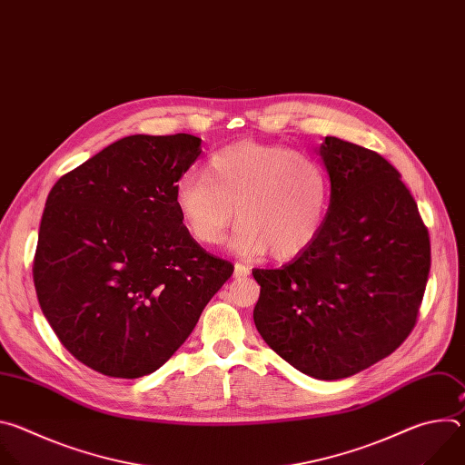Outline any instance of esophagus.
I'll return each instance as SVG.
<instances>
[{
    "mask_svg": "<svg viewBox=\"0 0 465 465\" xmlns=\"http://www.w3.org/2000/svg\"><path fill=\"white\" fill-rule=\"evenodd\" d=\"M248 274H250V269L246 267L244 262H235V271H233L235 278H246Z\"/></svg>",
    "mask_w": 465,
    "mask_h": 465,
    "instance_id": "obj_1",
    "label": "esophagus"
}]
</instances>
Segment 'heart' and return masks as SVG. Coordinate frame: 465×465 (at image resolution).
Listing matches in <instances>:
<instances>
[{"mask_svg": "<svg viewBox=\"0 0 465 465\" xmlns=\"http://www.w3.org/2000/svg\"><path fill=\"white\" fill-rule=\"evenodd\" d=\"M331 185L314 158L289 147L239 142L213 153L206 174H183L174 204L189 233L203 244H219L235 217L232 248L244 257L264 252L292 259L318 239Z\"/></svg>", "mask_w": 465, "mask_h": 465, "instance_id": "obj_1", "label": "heart"}]
</instances>
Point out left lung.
<instances>
[{
    "label": "left lung",
    "instance_id": "left-lung-1",
    "mask_svg": "<svg viewBox=\"0 0 465 465\" xmlns=\"http://www.w3.org/2000/svg\"><path fill=\"white\" fill-rule=\"evenodd\" d=\"M323 228L282 269H253L262 341L305 375L337 381L400 348L416 325L430 241L414 196L381 154L327 136Z\"/></svg>",
    "mask_w": 465,
    "mask_h": 465
}]
</instances>
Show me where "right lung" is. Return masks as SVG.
<instances>
[{
  "mask_svg": "<svg viewBox=\"0 0 465 465\" xmlns=\"http://www.w3.org/2000/svg\"><path fill=\"white\" fill-rule=\"evenodd\" d=\"M201 138L126 136L60 176L40 223L33 280L77 361L119 379L156 371L191 335L233 264L198 244L174 185Z\"/></svg>",
  "mask_w": 465,
  "mask_h": 465,
  "instance_id": "obj_1",
  "label": "right lung"
}]
</instances>
